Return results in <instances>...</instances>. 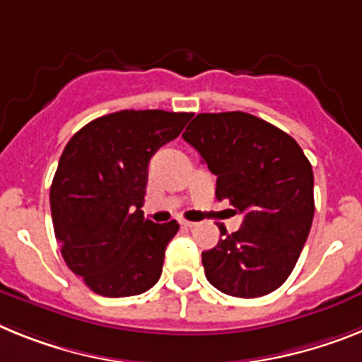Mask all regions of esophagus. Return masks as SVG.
<instances>
[{
    "instance_id": "1",
    "label": "esophagus",
    "mask_w": 362,
    "mask_h": 362,
    "mask_svg": "<svg viewBox=\"0 0 362 362\" xmlns=\"http://www.w3.org/2000/svg\"><path fill=\"white\" fill-rule=\"evenodd\" d=\"M180 224L184 228H193V226H195V223H191V221H184V218H182V221H180Z\"/></svg>"
}]
</instances>
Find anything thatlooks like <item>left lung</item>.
Returning a JSON list of instances; mask_svg holds the SVG:
<instances>
[{
  "mask_svg": "<svg viewBox=\"0 0 362 362\" xmlns=\"http://www.w3.org/2000/svg\"><path fill=\"white\" fill-rule=\"evenodd\" d=\"M217 176L215 197L243 214L238 232L202 252L206 278L221 293L257 298L289 278L315 215L313 169L300 145L247 112L199 114L182 134Z\"/></svg>",
  "mask_w": 362,
  "mask_h": 362,
  "instance_id": "left-lung-1",
  "label": "left lung"
}]
</instances>
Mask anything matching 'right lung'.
Listing matches in <instances>:
<instances>
[{"instance_id": "1", "label": "right lung", "mask_w": 362, "mask_h": 362, "mask_svg": "<svg viewBox=\"0 0 362 362\" xmlns=\"http://www.w3.org/2000/svg\"><path fill=\"white\" fill-rule=\"evenodd\" d=\"M193 114L121 110L90 121L64 148L49 191L54 238L71 272L93 293L121 298L162 276L178 223L144 217L147 167Z\"/></svg>"}]
</instances>
